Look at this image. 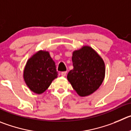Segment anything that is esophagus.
I'll use <instances>...</instances> for the list:
<instances>
[{
  "instance_id": "obj_1",
  "label": "esophagus",
  "mask_w": 131,
  "mask_h": 131,
  "mask_svg": "<svg viewBox=\"0 0 131 131\" xmlns=\"http://www.w3.org/2000/svg\"><path fill=\"white\" fill-rule=\"evenodd\" d=\"M61 74L62 76H65V75H67V72H62L61 73Z\"/></svg>"
}]
</instances>
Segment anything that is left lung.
Here are the masks:
<instances>
[{"instance_id": "8db88e82", "label": "left lung", "mask_w": 131, "mask_h": 131, "mask_svg": "<svg viewBox=\"0 0 131 131\" xmlns=\"http://www.w3.org/2000/svg\"><path fill=\"white\" fill-rule=\"evenodd\" d=\"M72 59L74 68L67 75L68 81L79 96L91 94L104 79V62L96 51L87 46L74 51Z\"/></svg>"}]
</instances>
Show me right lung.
Segmentation results:
<instances>
[{
  "instance_id": "1",
  "label": "right lung",
  "mask_w": 131,
  "mask_h": 131,
  "mask_svg": "<svg viewBox=\"0 0 131 131\" xmlns=\"http://www.w3.org/2000/svg\"><path fill=\"white\" fill-rule=\"evenodd\" d=\"M57 75L55 62L46 51H39L29 59L24 70L25 83L39 94L43 93Z\"/></svg>"
}]
</instances>
